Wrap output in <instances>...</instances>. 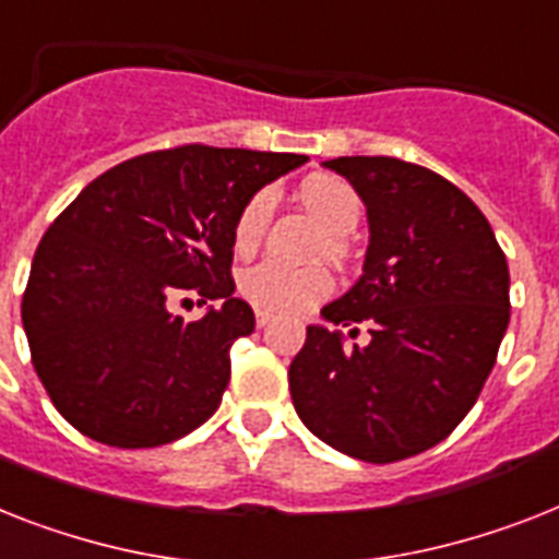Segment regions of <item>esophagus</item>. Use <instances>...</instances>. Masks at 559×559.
Wrapping results in <instances>:
<instances>
[{
    "instance_id": "1",
    "label": "esophagus",
    "mask_w": 559,
    "mask_h": 559,
    "mask_svg": "<svg viewBox=\"0 0 559 559\" xmlns=\"http://www.w3.org/2000/svg\"><path fill=\"white\" fill-rule=\"evenodd\" d=\"M270 321H272L270 312H264V310H258V312H255V324H258V326H266V324H270Z\"/></svg>"
}]
</instances>
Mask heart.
Instances as JSON below:
<instances>
[{"label":"heart","mask_w":559,"mask_h":559,"mask_svg":"<svg viewBox=\"0 0 559 559\" xmlns=\"http://www.w3.org/2000/svg\"><path fill=\"white\" fill-rule=\"evenodd\" d=\"M298 198L312 215L319 217L324 229L333 238H347L358 226L361 217V201H358L356 189L347 180L333 175H316L307 177L298 186ZM272 215V192L261 189L243 203L235 221V249L238 252H249L258 247V240L264 238V229L270 224ZM240 295L249 304H255L258 310L272 312V316H301L319 304L321 298L330 295L333 289V278L330 272L310 266V270H289L275 261H264V264L249 266L240 275Z\"/></svg>","instance_id":"1"}]
</instances>
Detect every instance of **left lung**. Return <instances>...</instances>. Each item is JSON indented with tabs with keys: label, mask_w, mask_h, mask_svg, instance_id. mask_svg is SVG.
<instances>
[{
	"label": "left lung",
	"mask_w": 559,
	"mask_h": 559,
	"mask_svg": "<svg viewBox=\"0 0 559 559\" xmlns=\"http://www.w3.org/2000/svg\"><path fill=\"white\" fill-rule=\"evenodd\" d=\"M367 206L365 272L326 304L330 324H365L367 347L307 326L289 393L307 428L353 460L428 451L483 393L511 319L506 252L468 194L399 157L324 163ZM356 326L350 338H356Z\"/></svg>",
	"instance_id": "1"
}]
</instances>
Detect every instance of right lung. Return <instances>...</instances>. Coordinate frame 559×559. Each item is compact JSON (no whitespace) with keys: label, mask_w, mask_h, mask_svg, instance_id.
<instances>
[{"label":"right lung","mask_w":559,"mask_h":559,"mask_svg":"<svg viewBox=\"0 0 559 559\" xmlns=\"http://www.w3.org/2000/svg\"><path fill=\"white\" fill-rule=\"evenodd\" d=\"M304 154L163 148L120 163L48 226L25 295L31 361L53 407L94 442L157 448L192 433L229 384V347L255 330L235 298L243 203ZM221 300L201 322L168 301Z\"/></svg>","instance_id":"right-lung-1"}]
</instances>
